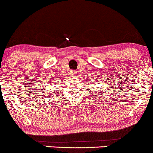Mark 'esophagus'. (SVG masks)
<instances>
[{
    "mask_svg": "<svg viewBox=\"0 0 153 153\" xmlns=\"http://www.w3.org/2000/svg\"><path fill=\"white\" fill-rule=\"evenodd\" d=\"M71 74H72V76H74V75H75V74H76V72H75L74 71H72V72H71Z\"/></svg>",
    "mask_w": 153,
    "mask_h": 153,
    "instance_id": "esophagus-1",
    "label": "esophagus"
}]
</instances>
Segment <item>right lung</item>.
I'll return each mask as SVG.
<instances>
[{
	"mask_svg": "<svg viewBox=\"0 0 153 153\" xmlns=\"http://www.w3.org/2000/svg\"><path fill=\"white\" fill-rule=\"evenodd\" d=\"M54 82V81H50V83H53ZM46 83V84H47V81H44V83ZM44 86H42V88H43ZM44 91H45V89H44ZM46 93H47V94H46V95H49V93H47V91H46Z\"/></svg>",
	"mask_w": 153,
	"mask_h": 153,
	"instance_id": "right-lung-1",
	"label": "right lung"
}]
</instances>
